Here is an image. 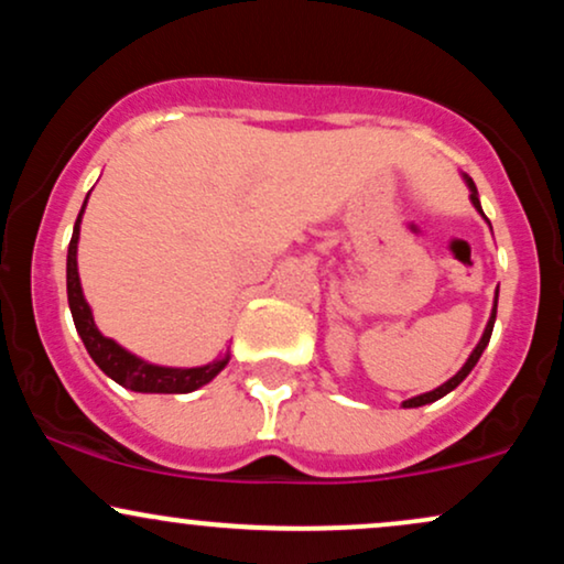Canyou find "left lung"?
<instances>
[{"instance_id": "left-lung-1", "label": "left lung", "mask_w": 564, "mask_h": 564, "mask_svg": "<svg viewBox=\"0 0 564 564\" xmlns=\"http://www.w3.org/2000/svg\"><path fill=\"white\" fill-rule=\"evenodd\" d=\"M462 177H464V183H467V187H469V200H471V206H475V209L480 212V215L485 217V212H482V206H480V196H477V187H475V183H471L469 174H462ZM485 223H488V217H485ZM496 310H498V289H496V300H494V310H490L488 326H485V332H482V336H480V341H477V347L471 349V355L467 358V364H464L462 368H458V373H453V377H451L448 381H445V384L435 387V390H432V392H424V394H416V398H408V400H403V408H419V405H426V403H435V400L445 398V394L456 390V387L462 384V381L469 377L471 368L477 366V360H480V355L485 352V347H488L490 334H494Z\"/></svg>"}]
</instances>
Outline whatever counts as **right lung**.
I'll return each mask as SVG.
<instances>
[{"label": "right lung", "instance_id": "add662e5", "mask_svg": "<svg viewBox=\"0 0 564 564\" xmlns=\"http://www.w3.org/2000/svg\"><path fill=\"white\" fill-rule=\"evenodd\" d=\"M89 198V196H87ZM84 198V206H87ZM84 206L76 217L74 236L68 243V260H66V289H68V307L74 315V326L79 332L84 347H87L89 358L95 360L106 377H111L116 384L127 387L132 392H161V394H185L198 390V387L209 384L212 379L228 366L230 352L219 355L217 360L206 366L196 368H172V366H156L148 364V360L138 358L129 349H124L119 341L108 339L100 334V328L95 326L93 310H89L87 300H84L82 281H79V262H76V251H79V228H82V215Z\"/></svg>", "mask_w": 564, "mask_h": 564}]
</instances>
